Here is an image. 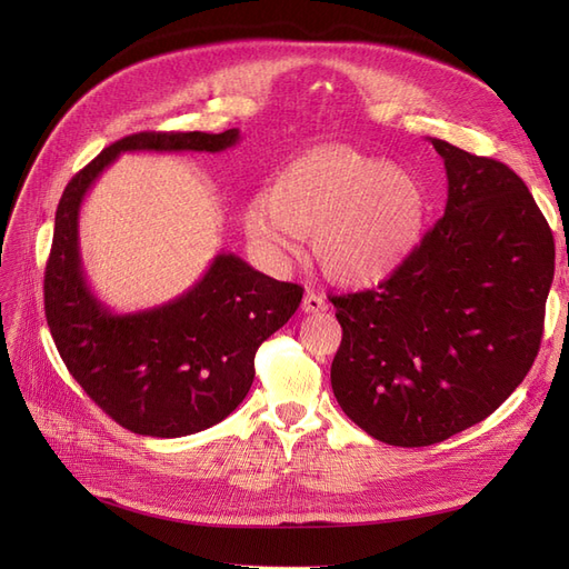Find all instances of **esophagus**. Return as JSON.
Segmentation results:
<instances>
[{"label": "esophagus", "mask_w": 569, "mask_h": 569, "mask_svg": "<svg viewBox=\"0 0 569 569\" xmlns=\"http://www.w3.org/2000/svg\"><path fill=\"white\" fill-rule=\"evenodd\" d=\"M327 308H330V303H327L320 295H313V291H308V295L301 301V311L303 313H325Z\"/></svg>", "instance_id": "34e87169"}]
</instances>
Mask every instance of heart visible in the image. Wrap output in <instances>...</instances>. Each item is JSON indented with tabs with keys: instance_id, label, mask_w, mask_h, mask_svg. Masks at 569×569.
Segmentation results:
<instances>
[{
	"instance_id": "b5f03b06",
	"label": "heart",
	"mask_w": 569,
	"mask_h": 569,
	"mask_svg": "<svg viewBox=\"0 0 569 569\" xmlns=\"http://www.w3.org/2000/svg\"><path fill=\"white\" fill-rule=\"evenodd\" d=\"M425 220L422 180L351 144L308 149L242 213L249 239L270 258L299 253L301 237L316 234L325 278L347 289L393 278L418 249Z\"/></svg>"
}]
</instances>
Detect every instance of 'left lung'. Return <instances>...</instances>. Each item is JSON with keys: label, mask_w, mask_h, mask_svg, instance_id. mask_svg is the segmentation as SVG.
I'll list each match as a JSON object with an SVG mask.
<instances>
[{"label": "left lung", "mask_w": 569, "mask_h": 569, "mask_svg": "<svg viewBox=\"0 0 569 569\" xmlns=\"http://www.w3.org/2000/svg\"><path fill=\"white\" fill-rule=\"evenodd\" d=\"M449 199L406 266L377 289L335 297L341 410L377 441L429 446L518 389L541 347L556 244L527 184L487 157L429 137Z\"/></svg>", "instance_id": "left-lung-1"}]
</instances>
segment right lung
<instances>
[{
    "mask_svg": "<svg viewBox=\"0 0 569 569\" xmlns=\"http://www.w3.org/2000/svg\"><path fill=\"white\" fill-rule=\"evenodd\" d=\"M239 130L137 132L107 147L66 184L44 270V313L63 363L90 399L142 437L176 439L226 420L253 382L258 347L295 316L303 289L220 251L173 301L116 313L82 268L80 206L126 151H226Z\"/></svg>",
    "mask_w": 569,
    "mask_h": 569,
    "instance_id": "1",
    "label": "right lung"
}]
</instances>
